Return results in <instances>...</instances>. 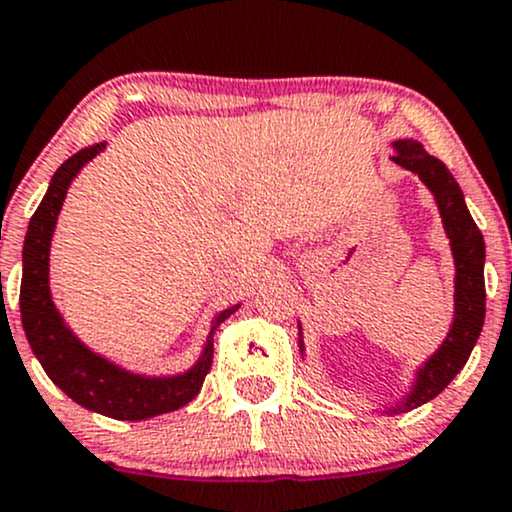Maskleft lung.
Listing matches in <instances>:
<instances>
[{
	"mask_svg": "<svg viewBox=\"0 0 512 512\" xmlns=\"http://www.w3.org/2000/svg\"><path fill=\"white\" fill-rule=\"evenodd\" d=\"M393 162L420 176V181L434 195L436 207H439L443 231L451 240L453 264H455V293H453V322L446 338L434 355L417 367L415 381L410 391L398 400L396 405H389L381 412L384 415H400L410 412L429 400L439 396L448 384L455 379V374L465 367L474 343L484 326L486 312V291H484V236L474 224L470 209L465 205L463 190L455 181L451 171L441 159L429 155L427 150L415 140H398ZM298 346L300 353L305 350L303 343V326L298 324Z\"/></svg>",
	"mask_w": 512,
	"mask_h": 512,
	"instance_id": "1",
	"label": "left lung"
}]
</instances>
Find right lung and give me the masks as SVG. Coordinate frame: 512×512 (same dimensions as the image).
Here are the masks:
<instances>
[{
  "label": "right lung",
  "mask_w": 512,
  "mask_h": 512,
  "mask_svg": "<svg viewBox=\"0 0 512 512\" xmlns=\"http://www.w3.org/2000/svg\"><path fill=\"white\" fill-rule=\"evenodd\" d=\"M104 147H107V140L83 147L66 159L54 171L47 193L30 219L26 243H23L21 322L42 369L66 396L104 417L140 422L183 408L200 393L202 381L212 367L214 331L238 310L240 303L214 315L207 341L195 365L186 372L166 374V377L135 374L131 369L116 365L90 350L66 326L64 317L54 305L52 291H49V248H52L61 205H64L73 178L90 159L100 155Z\"/></svg>",
  "instance_id": "obj_1"
}]
</instances>
